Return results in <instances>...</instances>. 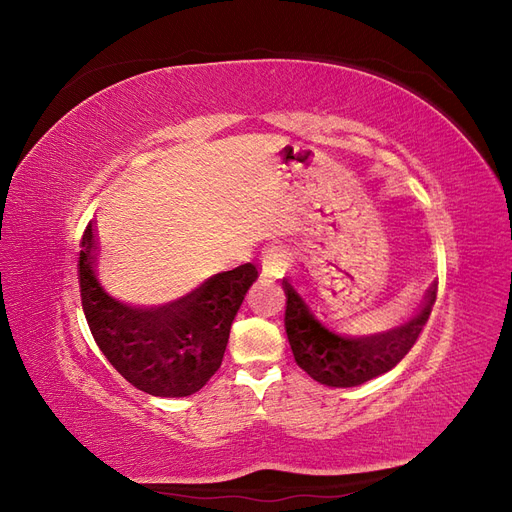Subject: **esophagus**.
I'll list each match as a JSON object with an SVG mask.
<instances>
[{
    "label": "esophagus",
    "instance_id": "esophagus-1",
    "mask_svg": "<svg viewBox=\"0 0 512 512\" xmlns=\"http://www.w3.org/2000/svg\"><path fill=\"white\" fill-rule=\"evenodd\" d=\"M288 254L282 245H267L262 252V275L265 277H282L288 269Z\"/></svg>",
    "mask_w": 512,
    "mask_h": 512
}]
</instances>
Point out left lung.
I'll list each match as a JSON object with an SVG mask.
<instances>
[{"instance_id":"left-lung-1","label":"left lung","mask_w":512,"mask_h":512,"mask_svg":"<svg viewBox=\"0 0 512 512\" xmlns=\"http://www.w3.org/2000/svg\"><path fill=\"white\" fill-rule=\"evenodd\" d=\"M284 292V324L294 361L316 382L348 389L386 374L404 359L429 320L438 284H431L416 316L397 327L374 333L337 324L288 277L284 280Z\"/></svg>"}]
</instances>
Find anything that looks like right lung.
<instances>
[{
  "label": "right lung",
  "instance_id": "obj_1",
  "mask_svg": "<svg viewBox=\"0 0 512 512\" xmlns=\"http://www.w3.org/2000/svg\"><path fill=\"white\" fill-rule=\"evenodd\" d=\"M96 226L81 243V303L96 344L119 374L153 397H188L220 369L245 292L258 280L252 262L211 275L185 297L156 307L121 303L96 277Z\"/></svg>",
  "mask_w": 512,
  "mask_h": 512
}]
</instances>
